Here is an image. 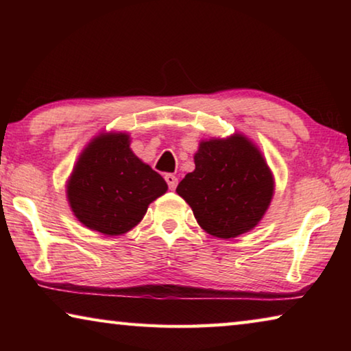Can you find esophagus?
Here are the masks:
<instances>
[{"mask_svg":"<svg viewBox=\"0 0 351 351\" xmlns=\"http://www.w3.org/2000/svg\"><path fill=\"white\" fill-rule=\"evenodd\" d=\"M165 181H167L170 190H175V189H176V186H178V178H176L175 175L167 173V175H165Z\"/></svg>","mask_w":351,"mask_h":351,"instance_id":"1","label":"esophagus"}]
</instances>
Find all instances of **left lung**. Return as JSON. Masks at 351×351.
I'll use <instances>...</instances> for the list:
<instances>
[{"label":"left lung","mask_w":351,"mask_h":351,"mask_svg":"<svg viewBox=\"0 0 351 351\" xmlns=\"http://www.w3.org/2000/svg\"><path fill=\"white\" fill-rule=\"evenodd\" d=\"M195 170L176 192L192 207L198 224L218 239L254 229L274 195V178L263 154L246 136L209 139L195 153Z\"/></svg>","instance_id":"obj_1"}]
</instances>
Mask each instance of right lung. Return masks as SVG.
<instances>
[{
    "mask_svg": "<svg viewBox=\"0 0 351 351\" xmlns=\"http://www.w3.org/2000/svg\"><path fill=\"white\" fill-rule=\"evenodd\" d=\"M167 189L164 178L132 152L127 133H104L82 152L66 193L83 226L112 237L132 230Z\"/></svg>",
    "mask_w": 351,
    "mask_h": 351,
    "instance_id": "obj_1",
    "label": "right lung"
}]
</instances>
